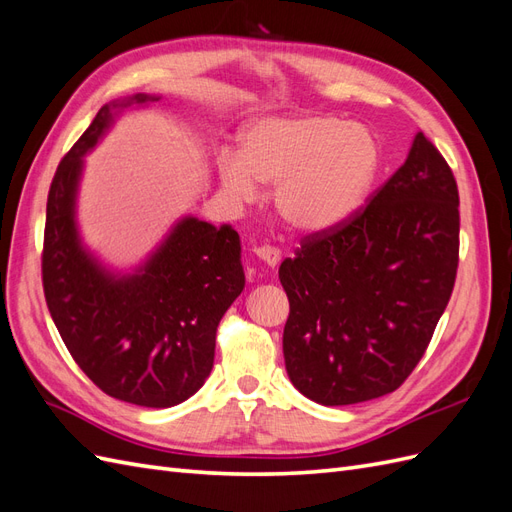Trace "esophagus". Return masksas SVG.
I'll return each instance as SVG.
<instances>
[{"mask_svg":"<svg viewBox=\"0 0 512 512\" xmlns=\"http://www.w3.org/2000/svg\"><path fill=\"white\" fill-rule=\"evenodd\" d=\"M254 254H256L262 262H267L269 267H275L277 262L282 260V252L277 250L275 245H256V247H254Z\"/></svg>","mask_w":512,"mask_h":512,"instance_id":"1","label":"esophagus"}]
</instances>
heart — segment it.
Wrapping results in <instances>:
<instances>
[{
  "mask_svg": "<svg viewBox=\"0 0 512 512\" xmlns=\"http://www.w3.org/2000/svg\"><path fill=\"white\" fill-rule=\"evenodd\" d=\"M380 149L369 130L329 115L269 117L239 136V156L224 153L218 173L241 200L258 198V181L277 183L275 207L301 232L344 224L376 179Z\"/></svg>",
  "mask_w": 512,
  "mask_h": 512,
  "instance_id": "1",
  "label": "heart"
}]
</instances>
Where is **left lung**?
Here are the masks:
<instances>
[{
	"label": "left lung",
	"instance_id": "8db88e82",
	"mask_svg": "<svg viewBox=\"0 0 512 512\" xmlns=\"http://www.w3.org/2000/svg\"><path fill=\"white\" fill-rule=\"evenodd\" d=\"M459 265V192L429 138L352 218L312 232L280 267L290 382L316 404L393 393L423 359Z\"/></svg>",
	"mask_w": 512,
	"mask_h": 512
}]
</instances>
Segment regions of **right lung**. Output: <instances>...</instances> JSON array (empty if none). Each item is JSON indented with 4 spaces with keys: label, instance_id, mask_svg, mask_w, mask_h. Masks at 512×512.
<instances>
[{
    "label": "right lung",
    "instance_id": "add662e5",
    "mask_svg": "<svg viewBox=\"0 0 512 512\" xmlns=\"http://www.w3.org/2000/svg\"><path fill=\"white\" fill-rule=\"evenodd\" d=\"M156 100L136 94L104 104L61 158L46 200L42 288L68 352L100 391L134 406L170 408L205 384L215 331L245 286L237 230L185 218L145 267L117 277L83 250L74 224L83 156L115 111Z\"/></svg>",
    "mask_w": 512,
    "mask_h": 512
}]
</instances>
